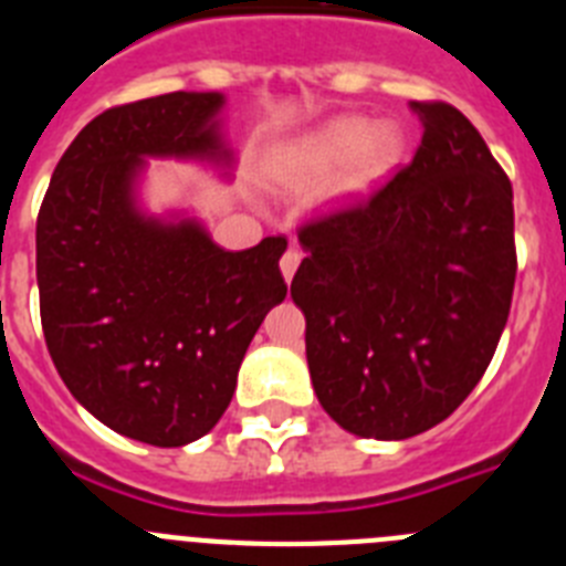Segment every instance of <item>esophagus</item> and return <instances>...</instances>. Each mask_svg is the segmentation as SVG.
Returning <instances> with one entry per match:
<instances>
[{"label":"esophagus","mask_w":566,"mask_h":566,"mask_svg":"<svg viewBox=\"0 0 566 566\" xmlns=\"http://www.w3.org/2000/svg\"><path fill=\"white\" fill-rule=\"evenodd\" d=\"M297 266H300V252L294 247L286 249L283 258H280V272H283V277L292 280L294 272H297Z\"/></svg>","instance_id":"obj_1"}]
</instances>
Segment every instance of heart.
I'll use <instances>...</instances> for the list:
<instances>
[{
	"label": "heart",
	"instance_id": "1",
	"mask_svg": "<svg viewBox=\"0 0 566 566\" xmlns=\"http://www.w3.org/2000/svg\"><path fill=\"white\" fill-rule=\"evenodd\" d=\"M399 147V133L388 124L371 127L365 118L345 115L289 153L286 184L312 189L339 172L343 192H363L397 164Z\"/></svg>",
	"mask_w": 566,
	"mask_h": 566
}]
</instances>
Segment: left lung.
I'll return each instance as SVG.
<instances>
[{"instance_id":"1","label":"left lung","mask_w":566,"mask_h":566,"mask_svg":"<svg viewBox=\"0 0 566 566\" xmlns=\"http://www.w3.org/2000/svg\"><path fill=\"white\" fill-rule=\"evenodd\" d=\"M413 161L297 232L292 297L314 394L365 439H408L464 402L504 332L516 283L513 187L479 129L411 102Z\"/></svg>"}]
</instances>
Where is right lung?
Here are the masks:
<instances>
[{"label":"right lung","mask_w":566,"mask_h":566,"mask_svg":"<svg viewBox=\"0 0 566 566\" xmlns=\"http://www.w3.org/2000/svg\"><path fill=\"white\" fill-rule=\"evenodd\" d=\"M221 107V93L178 90L104 109L39 209V312L59 377L98 422L158 448L212 431L254 332L289 292L286 238L227 252L198 221H158L135 203L144 158L232 164Z\"/></svg>","instance_id":"obj_1"}]
</instances>
